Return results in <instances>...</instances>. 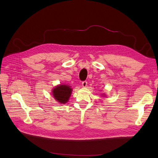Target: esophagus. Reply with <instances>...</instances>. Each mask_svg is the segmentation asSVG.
Masks as SVG:
<instances>
[{"mask_svg":"<svg viewBox=\"0 0 158 158\" xmlns=\"http://www.w3.org/2000/svg\"><path fill=\"white\" fill-rule=\"evenodd\" d=\"M87 84H88V82H87V81H83V82H82V86L83 87H86L87 86Z\"/></svg>","mask_w":158,"mask_h":158,"instance_id":"1","label":"esophagus"}]
</instances>
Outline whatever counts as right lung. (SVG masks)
<instances>
[{"label": "right lung", "mask_w": 158, "mask_h": 158, "mask_svg": "<svg viewBox=\"0 0 158 158\" xmlns=\"http://www.w3.org/2000/svg\"><path fill=\"white\" fill-rule=\"evenodd\" d=\"M72 89L69 85H60L52 90V95L59 103H65L68 102L70 96Z\"/></svg>", "instance_id": "right-lung-1"}]
</instances>
